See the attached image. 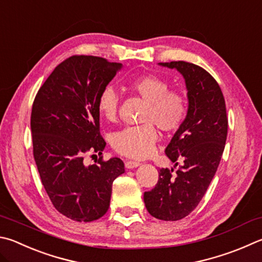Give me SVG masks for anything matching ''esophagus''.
I'll use <instances>...</instances> for the list:
<instances>
[{
    "instance_id": "1",
    "label": "esophagus",
    "mask_w": 262,
    "mask_h": 262,
    "mask_svg": "<svg viewBox=\"0 0 262 262\" xmlns=\"http://www.w3.org/2000/svg\"><path fill=\"white\" fill-rule=\"evenodd\" d=\"M141 164L137 163V161H132V160H126L125 161V166L126 168L128 169H132V168H136L137 166H140Z\"/></svg>"
}]
</instances>
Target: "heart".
<instances>
[{"label": "heart", "mask_w": 262, "mask_h": 262, "mask_svg": "<svg viewBox=\"0 0 262 262\" xmlns=\"http://www.w3.org/2000/svg\"><path fill=\"white\" fill-rule=\"evenodd\" d=\"M128 88L146 102L141 125L128 126L116 132L111 144L116 152L129 158L150 156L158 141V130L172 133L180 129L188 117V101L183 93L169 89L167 80L156 74H144L128 81ZM119 95L112 85H105L97 97V110L107 121H116Z\"/></svg>", "instance_id": "obj_1"}]
</instances>
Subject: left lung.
<instances>
[{
  "label": "left lung",
  "mask_w": 262,
  "mask_h": 262,
  "mask_svg": "<svg viewBox=\"0 0 262 262\" xmlns=\"http://www.w3.org/2000/svg\"><path fill=\"white\" fill-rule=\"evenodd\" d=\"M159 64L183 75L189 111L165 150L175 165L179 160L183 164L175 174L173 169L159 170L156 187L144 192V204L156 219L178 221L197 207L215 175L226 145L228 118L220 85L206 70L183 60Z\"/></svg>",
  "instance_id": "left-lung-1"
}]
</instances>
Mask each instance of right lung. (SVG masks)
Returning <instances> with one entry per match:
<instances>
[{
  "label": "right lung",
  "mask_w": 262,
  "mask_h": 262,
  "mask_svg": "<svg viewBox=\"0 0 262 262\" xmlns=\"http://www.w3.org/2000/svg\"><path fill=\"white\" fill-rule=\"evenodd\" d=\"M121 64L75 55L57 65L32 106L33 156L52 205L66 217L90 222L108 210L112 183L125 173L120 158L103 160L97 97ZM100 159L88 168L87 153ZM95 156V155H93Z\"/></svg>",
  "instance_id": "right-lung-1"
}]
</instances>
